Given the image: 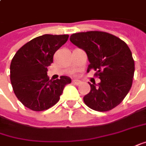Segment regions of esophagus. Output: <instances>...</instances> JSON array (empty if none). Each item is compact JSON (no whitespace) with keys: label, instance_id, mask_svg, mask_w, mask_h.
Segmentation results:
<instances>
[{"label":"esophagus","instance_id":"34e87169","mask_svg":"<svg viewBox=\"0 0 146 146\" xmlns=\"http://www.w3.org/2000/svg\"><path fill=\"white\" fill-rule=\"evenodd\" d=\"M73 83L76 84V85H79V84H81V81H80V80H78V79H73Z\"/></svg>","mask_w":146,"mask_h":146}]
</instances>
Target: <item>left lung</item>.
<instances>
[{
    "label": "left lung",
    "mask_w": 146,
    "mask_h": 146,
    "mask_svg": "<svg viewBox=\"0 0 146 146\" xmlns=\"http://www.w3.org/2000/svg\"><path fill=\"white\" fill-rule=\"evenodd\" d=\"M70 41L84 50L90 69L100 79L84 96L86 106L98 111H108L118 106L130 90L135 71L132 52L125 42L111 34L87 31L73 34Z\"/></svg>",
    "instance_id": "left-lung-1"
}]
</instances>
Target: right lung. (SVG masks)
<instances>
[{"mask_svg": "<svg viewBox=\"0 0 146 146\" xmlns=\"http://www.w3.org/2000/svg\"><path fill=\"white\" fill-rule=\"evenodd\" d=\"M68 35H43L24 44L10 64V81L18 100L29 109L41 111L52 108L60 100L64 86L71 78L50 80L48 67L53 56L67 42Z\"/></svg>", "mask_w": 146, "mask_h": 146, "instance_id": "add662e5", "label": "right lung"}]
</instances>
